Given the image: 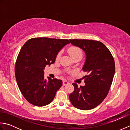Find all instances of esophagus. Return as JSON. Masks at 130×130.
<instances>
[{"label": "esophagus", "mask_w": 130, "mask_h": 130, "mask_svg": "<svg viewBox=\"0 0 130 130\" xmlns=\"http://www.w3.org/2000/svg\"><path fill=\"white\" fill-rule=\"evenodd\" d=\"M69 83L68 81H67V80H63V82H62V84L63 85H67V84H68Z\"/></svg>", "instance_id": "obj_1"}]
</instances>
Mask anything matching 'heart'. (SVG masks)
<instances>
[{"label":"heart","mask_w":130,"mask_h":130,"mask_svg":"<svg viewBox=\"0 0 130 130\" xmlns=\"http://www.w3.org/2000/svg\"><path fill=\"white\" fill-rule=\"evenodd\" d=\"M68 53L70 55L71 58L75 57L76 56H82L83 55L82 50L80 48H79V47H71L68 49ZM58 56H59V55H58L57 57Z\"/></svg>","instance_id":"b5f03b06"}]
</instances>
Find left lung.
<instances>
[{"mask_svg":"<svg viewBox=\"0 0 130 130\" xmlns=\"http://www.w3.org/2000/svg\"><path fill=\"white\" fill-rule=\"evenodd\" d=\"M71 44L85 52L83 71L88 73L83 77L84 86L73 83L74 92L69 99L74 107L89 110L98 106L106 97L113 79L115 65L113 57L103 43L92 40H69Z\"/></svg>","mask_w":130,"mask_h":130,"instance_id":"obj_1","label":"left lung"}]
</instances>
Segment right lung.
<instances>
[{"mask_svg":"<svg viewBox=\"0 0 130 130\" xmlns=\"http://www.w3.org/2000/svg\"><path fill=\"white\" fill-rule=\"evenodd\" d=\"M69 43L68 40L39 37L24 44L17 59L15 75L19 90L30 103L42 107L53 101L62 82L45 79L43 69L55 62L58 53Z\"/></svg>","mask_w":130,"mask_h":130,"instance_id":"add662e5","label":"right lung"}]
</instances>
